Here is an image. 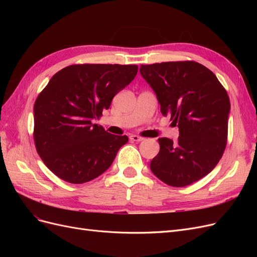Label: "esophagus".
Instances as JSON below:
<instances>
[{
    "label": "esophagus",
    "mask_w": 257,
    "mask_h": 257,
    "mask_svg": "<svg viewBox=\"0 0 257 257\" xmlns=\"http://www.w3.org/2000/svg\"><path fill=\"white\" fill-rule=\"evenodd\" d=\"M130 139H131V141H133V142H142V141H144L143 137L137 136V135H131Z\"/></svg>",
    "instance_id": "34e87169"
}]
</instances>
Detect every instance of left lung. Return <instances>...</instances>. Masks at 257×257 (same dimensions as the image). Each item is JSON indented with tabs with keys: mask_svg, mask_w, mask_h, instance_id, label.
I'll use <instances>...</instances> for the list:
<instances>
[{
	"mask_svg": "<svg viewBox=\"0 0 257 257\" xmlns=\"http://www.w3.org/2000/svg\"><path fill=\"white\" fill-rule=\"evenodd\" d=\"M157 94L163 115L179 127L177 142L159 138L151 172L181 188L208 175L226 147L229 97L216 76L194 61L163 62L139 68Z\"/></svg>",
	"mask_w": 257,
	"mask_h": 257,
	"instance_id": "1",
	"label": "left lung"
}]
</instances>
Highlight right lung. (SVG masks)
<instances>
[{
	"label": "right lung",
	"mask_w": 257,
	"mask_h": 257,
	"mask_svg": "<svg viewBox=\"0 0 257 257\" xmlns=\"http://www.w3.org/2000/svg\"><path fill=\"white\" fill-rule=\"evenodd\" d=\"M137 65L75 64L61 69L34 104V143L45 165L69 183L93 180L110 167L127 136L92 121L135 78Z\"/></svg>",
	"instance_id": "obj_1"
}]
</instances>
